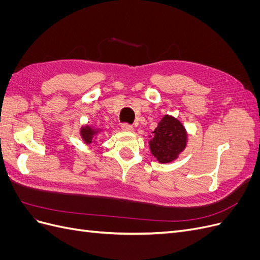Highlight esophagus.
<instances>
[{
    "label": "esophagus",
    "mask_w": 260,
    "mask_h": 260,
    "mask_svg": "<svg viewBox=\"0 0 260 260\" xmlns=\"http://www.w3.org/2000/svg\"><path fill=\"white\" fill-rule=\"evenodd\" d=\"M121 130L124 131V132H132L133 131V127H132V125L128 124V123H123L121 125Z\"/></svg>",
    "instance_id": "1"
}]
</instances>
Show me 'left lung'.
<instances>
[{
    "label": "left lung",
    "instance_id": "1",
    "mask_svg": "<svg viewBox=\"0 0 260 260\" xmlns=\"http://www.w3.org/2000/svg\"><path fill=\"white\" fill-rule=\"evenodd\" d=\"M149 149L152 155L160 164H169L176 160L187 143V133L184 125L177 118L165 115L152 132Z\"/></svg>",
    "mask_w": 260,
    "mask_h": 260
}]
</instances>
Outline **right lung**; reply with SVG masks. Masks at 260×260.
Wrapping results in <instances>:
<instances>
[{
  "label": "right lung",
  "mask_w": 260,
  "mask_h": 260,
  "mask_svg": "<svg viewBox=\"0 0 260 260\" xmlns=\"http://www.w3.org/2000/svg\"><path fill=\"white\" fill-rule=\"evenodd\" d=\"M101 129H95L89 124H85L80 129V136L85 144L95 143V137L101 132Z\"/></svg>",
  "instance_id": "1"
}]
</instances>
